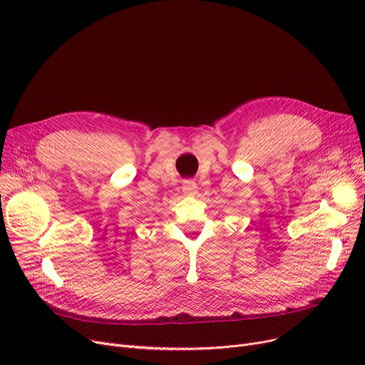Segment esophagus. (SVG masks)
<instances>
[{
	"instance_id": "34e87169",
	"label": "esophagus",
	"mask_w": 365,
	"mask_h": 365,
	"mask_svg": "<svg viewBox=\"0 0 365 365\" xmlns=\"http://www.w3.org/2000/svg\"><path fill=\"white\" fill-rule=\"evenodd\" d=\"M197 183L194 180H185L183 185H182V190L186 194V195H192L195 190H197Z\"/></svg>"
}]
</instances>
